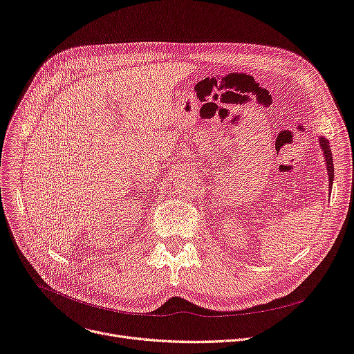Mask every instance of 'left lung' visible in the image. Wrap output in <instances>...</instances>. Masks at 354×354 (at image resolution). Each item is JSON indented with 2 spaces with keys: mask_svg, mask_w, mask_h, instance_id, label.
<instances>
[{
  "mask_svg": "<svg viewBox=\"0 0 354 354\" xmlns=\"http://www.w3.org/2000/svg\"><path fill=\"white\" fill-rule=\"evenodd\" d=\"M320 147L324 151V158H326V163H327V172H328V188H331L333 178H334V166H333V156H331L330 145L324 138H320Z\"/></svg>",
  "mask_w": 354,
  "mask_h": 354,
  "instance_id": "left-lung-1",
  "label": "left lung"
}]
</instances>
